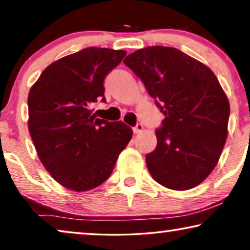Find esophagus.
<instances>
[{
  "label": "esophagus",
  "instance_id": "34e87169",
  "mask_svg": "<svg viewBox=\"0 0 250 250\" xmlns=\"http://www.w3.org/2000/svg\"><path fill=\"white\" fill-rule=\"evenodd\" d=\"M143 131V125L141 124V123H138L134 127H133V132L135 133V134H139V133H141Z\"/></svg>",
  "mask_w": 250,
  "mask_h": 250
}]
</instances>
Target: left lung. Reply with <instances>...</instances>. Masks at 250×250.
<instances>
[{"label":"left lung","instance_id":"8db88e82","mask_svg":"<svg viewBox=\"0 0 250 250\" xmlns=\"http://www.w3.org/2000/svg\"><path fill=\"white\" fill-rule=\"evenodd\" d=\"M124 63L165 116L156 129V149L146 156L153 180L172 190L200 184L216 166L228 136L230 104L216 76L168 46L138 50Z\"/></svg>","mask_w":250,"mask_h":250}]
</instances>
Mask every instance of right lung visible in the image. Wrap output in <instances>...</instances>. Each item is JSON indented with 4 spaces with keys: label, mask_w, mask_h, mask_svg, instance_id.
<instances>
[{
    "label": "right lung",
    "mask_w": 250,
    "mask_h": 250,
    "mask_svg": "<svg viewBox=\"0 0 250 250\" xmlns=\"http://www.w3.org/2000/svg\"><path fill=\"white\" fill-rule=\"evenodd\" d=\"M126 51L86 47L45 68L28 95V128L37 155L57 182L87 191L104 183L133 131L97 118L91 105L105 102L104 82Z\"/></svg>",
    "instance_id": "1"
}]
</instances>
